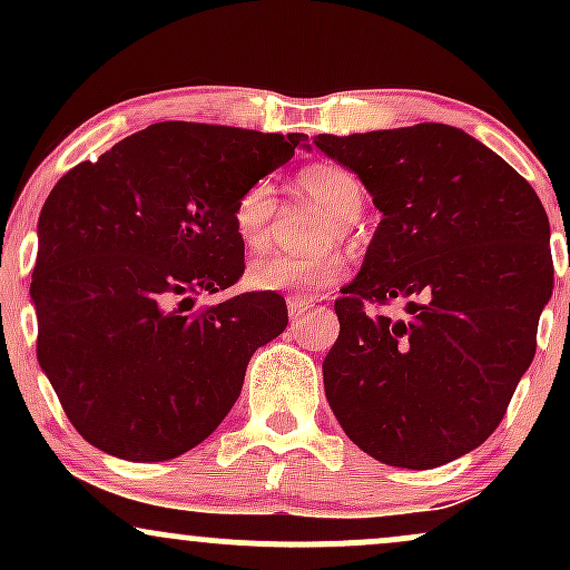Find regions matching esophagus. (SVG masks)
I'll return each instance as SVG.
<instances>
[{
  "label": "esophagus",
  "instance_id": "34e87169",
  "mask_svg": "<svg viewBox=\"0 0 570 570\" xmlns=\"http://www.w3.org/2000/svg\"><path fill=\"white\" fill-rule=\"evenodd\" d=\"M286 307H289L292 316H303V313H307L313 307V299L299 297V294H289V297H286Z\"/></svg>",
  "mask_w": 570,
  "mask_h": 570
}]
</instances>
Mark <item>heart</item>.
<instances>
[{"label":"heart","instance_id":"heart-1","mask_svg":"<svg viewBox=\"0 0 570 570\" xmlns=\"http://www.w3.org/2000/svg\"><path fill=\"white\" fill-rule=\"evenodd\" d=\"M297 187L318 212L340 225H351L364 208V185L356 174L340 166H307L297 174ZM276 217V187L259 179L248 185L233 203V230L248 252H259L271 240ZM337 238V227L326 230V240ZM345 276V259L337 252L273 254L248 265L246 281L257 292H307L318 294Z\"/></svg>","mask_w":570,"mask_h":570}]
</instances>
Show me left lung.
<instances>
[{
    "mask_svg": "<svg viewBox=\"0 0 570 570\" xmlns=\"http://www.w3.org/2000/svg\"><path fill=\"white\" fill-rule=\"evenodd\" d=\"M313 144L356 174L383 214L335 303L326 402L375 461H455L493 434L533 362L554 284L544 206L493 149L442 122ZM391 298L407 317L366 311Z\"/></svg>",
    "mask_w": 570,
    "mask_h": 570,
    "instance_id": "left-lung-1",
    "label": "left lung"
}]
</instances>
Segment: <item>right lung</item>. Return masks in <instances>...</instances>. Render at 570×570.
I'll list each match as a JSON object with an SVG mask.
<instances>
[{"label": "right lung", "mask_w": 570, "mask_h": 570, "mask_svg": "<svg viewBox=\"0 0 570 570\" xmlns=\"http://www.w3.org/2000/svg\"><path fill=\"white\" fill-rule=\"evenodd\" d=\"M305 141L155 122L58 179L37 222L31 303L39 367L82 440L168 461L225 421L248 358L289 324L286 303L246 292L187 311L244 276L233 203Z\"/></svg>", "instance_id": "obj_1"}]
</instances>
